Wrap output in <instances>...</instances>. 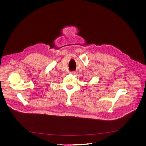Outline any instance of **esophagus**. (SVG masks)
<instances>
[{
  "instance_id": "obj_1",
  "label": "esophagus",
  "mask_w": 146,
  "mask_h": 146,
  "mask_svg": "<svg viewBox=\"0 0 146 146\" xmlns=\"http://www.w3.org/2000/svg\"><path fill=\"white\" fill-rule=\"evenodd\" d=\"M70 73H71V74H75L76 73V71H71Z\"/></svg>"
}]
</instances>
